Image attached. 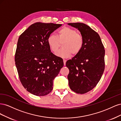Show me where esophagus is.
<instances>
[{
  "mask_svg": "<svg viewBox=\"0 0 121 121\" xmlns=\"http://www.w3.org/2000/svg\"><path fill=\"white\" fill-rule=\"evenodd\" d=\"M63 61H64V65H65V63H66V61H67V60H63Z\"/></svg>",
  "mask_w": 121,
  "mask_h": 121,
  "instance_id": "1",
  "label": "esophagus"
}]
</instances>
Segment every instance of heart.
<instances>
[{"label": "heart", "instance_id": "1", "mask_svg": "<svg viewBox=\"0 0 121 121\" xmlns=\"http://www.w3.org/2000/svg\"><path fill=\"white\" fill-rule=\"evenodd\" d=\"M47 44L50 50L56 53L60 47L62 48L56 53L57 56L62 58H68L72 54L76 56L82 49L84 39L82 36L78 33L75 29L64 27L58 31L57 36L50 34L47 39Z\"/></svg>", "mask_w": 121, "mask_h": 121}]
</instances>
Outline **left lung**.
<instances>
[{
  "label": "left lung",
  "instance_id": "1",
  "mask_svg": "<svg viewBox=\"0 0 121 121\" xmlns=\"http://www.w3.org/2000/svg\"><path fill=\"white\" fill-rule=\"evenodd\" d=\"M68 25L77 29L84 39L81 52L65 64L69 71V85L75 92L84 94L96 86L103 74L104 48L99 35L88 25L81 23Z\"/></svg>",
  "mask_w": 121,
  "mask_h": 121
}]
</instances>
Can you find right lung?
Wrapping results in <instances>:
<instances>
[{"label":"right lung","instance_id":"add662e5","mask_svg":"<svg viewBox=\"0 0 121 121\" xmlns=\"http://www.w3.org/2000/svg\"><path fill=\"white\" fill-rule=\"evenodd\" d=\"M62 25L37 22L19 38L15 63L21 83L28 92L44 96L53 89V80L64 66L63 60L52 52L48 36Z\"/></svg>","mask_w":121,"mask_h":121}]
</instances>
